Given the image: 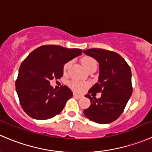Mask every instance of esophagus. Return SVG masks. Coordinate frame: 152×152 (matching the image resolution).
<instances>
[{"label":"esophagus","instance_id":"esophagus-1","mask_svg":"<svg viewBox=\"0 0 152 152\" xmlns=\"http://www.w3.org/2000/svg\"><path fill=\"white\" fill-rule=\"evenodd\" d=\"M73 96H74V97H76V98H77V99H82V96H81V95H78V94H76V93H74V94H73Z\"/></svg>","mask_w":152,"mask_h":152}]
</instances>
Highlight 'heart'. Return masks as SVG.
Segmentation results:
<instances>
[{
  "mask_svg": "<svg viewBox=\"0 0 152 152\" xmlns=\"http://www.w3.org/2000/svg\"><path fill=\"white\" fill-rule=\"evenodd\" d=\"M81 62H82V65L85 67V68L87 70H88L91 67L97 66V62H96V61L93 58L90 57V56H85V57L82 58ZM70 64H71V62H67V63H65L64 65V72H66L68 70L69 67L70 66ZM87 85H88L87 83L79 82V81L76 80H72L69 82V86H70V88L73 90H74L75 92H78V93H81V92L85 90V88L87 87Z\"/></svg>",
  "mask_w": 152,
  "mask_h": 152,
  "instance_id": "b5f03b06",
  "label": "heart"
}]
</instances>
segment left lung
<instances>
[{"instance_id": "left-lung-1", "label": "left lung", "mask_w": 152, "mask_h": 152, "mask_svg": "<svg viewBox=\"0 0 152 152\" xmlns=\"http://www.w3.org/2000/svg\"><path fill=\"white\" fill-rule=\"evenodd\" d=\"M84 53L99 63V80L88 93H102L99 99L86 95L91 104L84 110V114L96 123H112L120 117L132 94L131 69L125 59L115 52L91 48L84 50Z\"/></svg>"}]
</instances>
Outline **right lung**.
I'll return each mask as SVG.
<instances>
[{"instance_id":"add662e5","label":"right lung","mask_w":152,"mask_h":152,"mask_svg":"<svg viewBox=\"0 0 152 152\" xmlns=\"http://www.w3.org/2000/svg\"><path fill=\"white\" fill-rule=\"evenodd\" d=\"M82 53L79 48L48 45L29 53L20 65L15 82L20 103L28 115L46 120L62 111L73 93L65 85L56 90L50 81L60 79L64 65Z\"/></svg>"}]
</instances>
